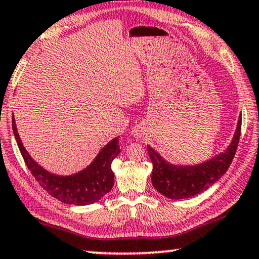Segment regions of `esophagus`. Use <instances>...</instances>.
Instances as JSON below:
<instances>
[{
  "instance_id": "1",
  "label": "esophagus",
  "mask_w": 259,
  "mask_h": 259,
  "mask_svg": "<svg viewBox=\"0 0 259 259\" xmlns=\"http://www.w3.org/2000/svg\"><path fill=\"white\" fill-rule=\"evenodd\" d=\"M132 134H133V136L136 137V139H141V137L145 136V134H146V127L143 126V125H136V126H134Z\"/></svg>"
}]
</instances>
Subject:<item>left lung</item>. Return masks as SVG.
Listing matches in <instances>:
<instances>
[{
  "label": "left lung",
  "mask_w": 259,
  "mask_h": 259,
  "mask_svg": "<svg viewBox=\"0 0 259 259\" xmlns=\"http://www.w3.org/2000/svg\"><path fill=\"white\" fill-rule=\"evenodd\" d=\"M241 132V114L232 142L225 152L197 165H173L147 146L153 162L152 183L160 194L171 199L194 197L215 184L227 172L233 160Z\"/></svg>",
  "instance_id": "obj_1"
}]
</instances>
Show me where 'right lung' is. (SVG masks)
<instances>
[{"label":"right lung","mask_w":259,"mask_h":259,"mask_svg":"<svg viewBox=\"0 0 259 259\" xmlns=\"http://www.w3.org/2000/svg\"><path fill=\"white\" fill-rule=\"evenodd\" d=\"M12 125L16 143L28 169L42 189L47 190L52 197L65 204L88 205L98 202L111 191L114 181L111 165L120 153L119 137H114L104 148H101L96 159L86 168L70 176H58L42 168L32 159L22 145L16 129L14 116L12 119Z\"/></svg>","instance_id":"1"}]
</instances>
